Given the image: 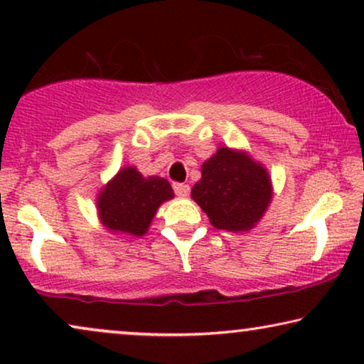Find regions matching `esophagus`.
Instances as JSON below:
<instances>
[{
    "label": "esophagus",
    "instance_id": "1",
    "mask_svg": "<svg viewBox=\"0 0 364 364\" xmlns=\"http://www.w3.org/2000/svg\"><path fill=\"white\" fill-rule=\"evenodd\" d=\"M172 187H173V192H176L178 197H186V196H188V192H191V187H188L187 183L173 182Z\"/></svg>",
    "mask_w": 364,
    "mask_h": 364
}]
</instances>
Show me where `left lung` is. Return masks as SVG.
Here are the masks:
<instances>
[{"instance_id":"8db88e82","label":"left lung","mask_w":364,"mask_h":364,"mask_svg":"<svg viewBox=\"0 0 364 364\" xmlns=\"http://www.w3.org/2000/svg\"><path fill=\"white\" fill-rule=\"evenodd\" d=\"M192 198L220 230H250L272 200L270 177L247 154L220 147L203 162Z\"/></svg>"}]
</instances>
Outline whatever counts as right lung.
Returning a JSON list of instances; mask_svg holds the SVG:
<instances>
[{
    "label": "right lung",
    "instance_id": "add662e5",
    "mask_svg": "<svg viewBox=\"0 0 364 364\" xmlns=\"http://www.w3.org/2000/svg\"><path fill=\"white\" fill-rule=\"evenodd\" d=\"M172 197L173 191L166 178H146L134 167H126L99 196V215L109 230L141 237L147 232L159 205Z\"/></svg>",
    "mask_w": 364,
    "mask_h": 364
}]
</instances>
